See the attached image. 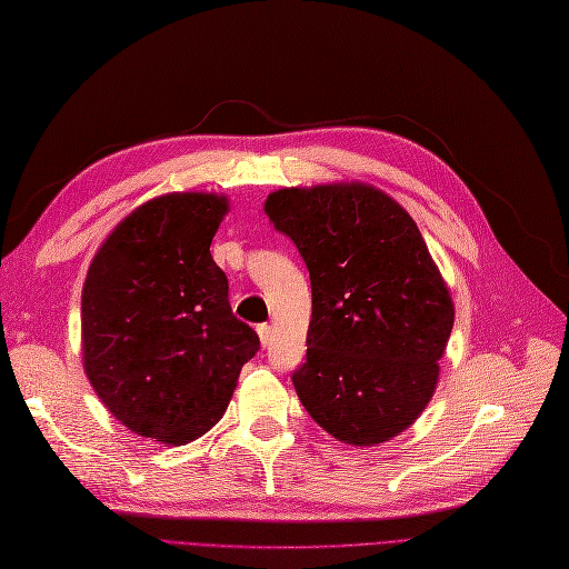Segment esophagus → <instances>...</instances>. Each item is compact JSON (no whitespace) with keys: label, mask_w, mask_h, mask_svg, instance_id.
Returning <instances> with one entry per match:
<instances>
[{"label":"esophagus","mask_w":569,"mask_h":569,"mask_svg":"<svg viewBox=\"0 0 569 569\" xmlns=\"http://www.w3.org/2000/svg\"><path fill=\"white\" fill-rule=\"evenodd\" d=\"M256 330H258V337H261V343H263V347H268L270 339H272V327L263 322V325H258Z\"/></svg>","instance_id":"1"}]
</instances>
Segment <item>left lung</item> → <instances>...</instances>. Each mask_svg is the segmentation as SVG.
Masks as SVG:
<instances>
[{
  "instance_id": "8db88e82",
  "label": "left lung",
  "mask_w": 569,
  "mask_h": 569,
  "mask_svg": "<svg viewBox=\"0 0 569 569\" xmlns=\"http://www.w3.org/2000/svg\"><path fill=\"white\" fill-rule=\"evenodd\" d=\"M266 213L311 274L306 363L291 372L308 416L353 446L403 432L432 399L453 330L418 226L366 184L280 189Z\"/></svg>"
}]
</instances>
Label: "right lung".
I'll list each match as a JSON object with an SVG mask.
<instances>
[{
  "label": "right lung",
  "instance_id": "add662e5",
  "mask_svg": "<svg viewBox=\"0 0 569 569\" xmlns=\"http://www.w3.org/2000/svg\"><path fill=\"white\" fill-rule=\"evenodd\" d=\"M228 211L213 194H166L109 234L82 287L84 372L113 416L163 443L201 437L261 349L228 299L211 242Z\"/></svg>",
  "mask_w": 569,
  "mask_h": 569
}]
</instances>
